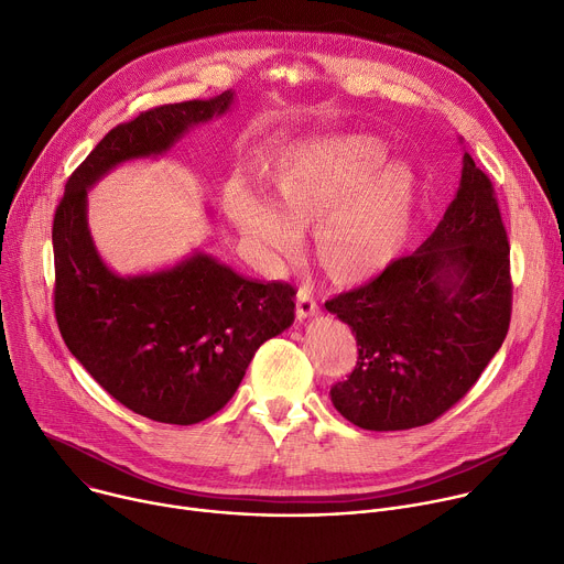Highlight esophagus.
<instances>
[{
	"mask_svg": "<svg viewBox=\"0 0 564 564\" xmlns=\"http://www.w3.org/2000/svg\"><path fill=\"white\" fill-rule=\"evenodd\" d=\"M319 313V305H317V299L313 296L311 288H299L296 292V319L303 322V319H311Z\"/></svg>",
	"mask_w": 564,
	"mask_h": 564,
	"instance_id": "obj_1",
	"label": "esophagus"
}]
</instances>
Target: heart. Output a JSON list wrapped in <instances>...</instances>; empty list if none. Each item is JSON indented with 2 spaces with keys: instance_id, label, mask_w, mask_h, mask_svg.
<instances>
[{
  "instance_id": "heart-1",
  "label": "heart",
  "mask_w": 564,
  "mask_h": 564,
  "mask_svg": "<svg viewBox=\"0 0 564 564\" xmlns=\"http://www.w3.org/2000/svg\"><path fill=\"white\" fill-rule=\"evenodd\" d=\"M387 145L365 134H328L285 148L263 171L271 202L242 182L225 193L236 229L256 247L294 259L296 231L315 227V253L335 283H362L406 249L421 209V184L406 164H387Z\"/></svg>"
}]
</instances>
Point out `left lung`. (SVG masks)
Masks as SVG:
<instances>
[{"instance_id":"left-lung-1","label":"left lung","mask_w":564,"mask_h":564,"mask_svg":"<svg viewBox=\"0 0 564 564\" xmlns=\"http://www.w3.org/2000/svg\"><path fill=\"white\" fill-rule=\"evenodd\" d=\"M508 238L488 175L464 152L460 184L434 234L362 288L326 301L357 339L330 400L373 432L436 421L479 380L513 305Z\"/></svg>"}]
</instances>
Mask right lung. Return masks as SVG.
<instances>
[{
	"instance_id": "add662e5",
	"label": "right lung",
	"mask_w": 564,
	"mask_h": 564,
	"mask_svg": "<svg viewBox=\"0 0 564 564\" xmlns=\"http://www.w3.org/2000/svg\"><path fill=\"white\" fill-rule=\"evenodd\" d=\"M234 91L141 112L110 130L72 173L54 218V305L76 360L134 414L169 425L214 416L259 346L294 322V288L245 279L195 251L173 268L119 276L87 227V191L115 166L160 158L229 112Z\"/></svg>"
}]
</instances>
